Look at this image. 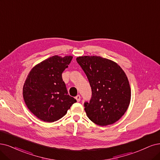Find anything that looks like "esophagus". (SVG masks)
Returning a JSON list of instances; mask_svg holds the SVG:
<instances>
[{"mask_svg": "<svg viewBox=\"0 0 160 160\" xmlns=\"http://www.w3.org/2000/svg\"><path fill=\"white\" fill-rule=\"evenodd\" d=\"M75 98H76V99L77 100V102H80V99H81V97H80V95H78V96H76Z\"/></svg>", "mask_w": 160, "mask_h": 160, "instance_id": "obj_1", "label": "esophagus"}]
</instances>
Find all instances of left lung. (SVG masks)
<instances>
[{
	"label": "left lung",
	"mask_w": 160,
	"mask_h": 160,
	"mask_svg": "<svg viewBox=\"0 0 160 160\" xmlns=\"http://www.w3.org/2000/svg\"><path fill=\"white\" fill-rule=\"evenodd\" d=\"M76 61L85 72L92 88V98L84 103L88 117L99 126L119 121L131 98L127 76L119 64L99 56H84Z\"/></svg>",
	"instance_id": "1"
}]
</instances>
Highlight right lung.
Listing matches in <instances>:
<instances>
[{
	"instance_id": "right-lung-1",
	"label": "right lung",
	"mask_w": 160,
	"mask_h": 160,
	"mask_svg": "<svg viewBox=\"0 0 160 160\" xmlns=\"http://www.w3.org/2000/svg\"><path fill=\"white\" fill-rule=\"evenodd\" d=\"M72 56L55 55L30 70L23 86V98L29 110L39 119L52 122L66 115L76 100L70 96L62 78Z\"/></svg>"
}]
</instances>
